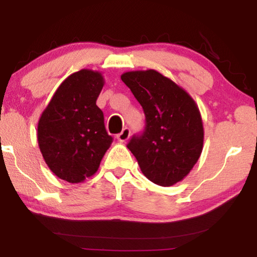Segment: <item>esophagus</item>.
Segmentation results:
<instances>
[{"instance_id": "1", "label": "esophagus", "mask_w": 257, "mask_h": 257, "mask_svg": "<svg viewBox=\"0 0 257 257\" xmlns=\"http://www.w3.org/2000/svg\"><path fill=\"white\" fill-rule=\"evenodd\" d=\"M130 136H131V131H130L128 127H125L122 128V131L119 135H117V139L119 143H125L128 140Z\"/></svg>"}]
</instances>
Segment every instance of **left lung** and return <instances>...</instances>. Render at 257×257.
<instances>
[{
	"instance_id": "left-lung-1",
	"label": "left lung",
	"mask_w": 257,
	"mask_h": 257,
	"mask_svg": "<svg viewBox=\"0 0 257 257\" xmlns=\"http://www.w3.org/2000/svg\"><path fill=\"white\" fill-rule=\"evenodd\" d=\"M121 80L143 106L145 131L135 136L127 149L143 174L168 187L187 177L201 156L203 125L187 91L156 70L128 71Z\"/></svg>"
}]
</instances>
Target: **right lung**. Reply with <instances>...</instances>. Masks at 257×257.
<instances>
[{
  "instance_id": "add662e5",
  "label": "right lung",
  "mask_w": 257,
  "mask_h": 257,
  "mask_svg": "<svg viewBox=\"0 0 257 257\" xmlns=\"http://www.w3.org/2000/svg\"><path fill=\"white\" fill-rule=\"evenodd\" d=\"M104 83L103 75L93 70L72 73L38 120L37 140L45 164L70 184L92 177L112 144L103 111L96 105Z\"/></svg>"
}]
</instances>
